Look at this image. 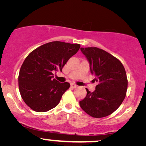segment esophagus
<instances>
[{"label": "esophagus", "mask_w": 146, "mask_h": 146, "mask_svg": "<svg viewBox=\"0 0 146 146\" xmlns=\"http://www.w3.org/2000/svg\"><path fill=\"white\" fill-rule=\"evenodd\" d=\"M71 88H77V86L76 84H73V83H72V84H71Z\"/></svg>", "instance_id": "obj_1"}]
</instances>
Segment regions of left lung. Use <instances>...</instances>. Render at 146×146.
Listing matches in <instances>:
<instances>
[{"instance_id": "left-lung-1", "label": "left lung", "mask_w": 146, "mask_h": 146, "mask_svg": "<svg viewBox=\"0 0 146 146\" xmlns=\"http://www.w3.org/2000/svg\"><path fill=\"white\" fill-rule=\"evenodd\" d=\"M90 62L91 73L98 82L94 92L79 102L81 108L94 118L110 115L122 104L128 86L126 71L118 58L96 47L81 48Z\"/></svg>"}]
</instances>
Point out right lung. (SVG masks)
Segmentation results:
<instances>
[{
	"instance_id": "obj_1",
	"label": "right lung",
	"mask_w": 146,
	"mask_h": 146,
	"mask_svg": "<svg viewBox=\"0 0 146 146\" xmlns=\"http://www.w3.org/2000/svg\"><path fill=\"white\" fill-rule=\"evenodd\" d=\"M80 48V44L54 41L40 46L28 54L19 71V89L31 109L43 112L56 107L69 83L53 79V72L62 67Z\"/></svg>"
}]
</instances>
